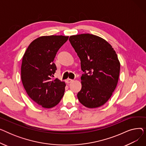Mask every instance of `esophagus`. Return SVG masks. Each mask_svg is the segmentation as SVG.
<instances>
[{
    "label": "esophagus",
    "instance_id": "esophagus-1",
    "mask_svg": "<svg viewBox=\"0 0 146 146\" xmlns=\"http://www.w3.org/2000/svg\"><path fill=\"white\" fill-rule=\"evenodd\" d=\"M73 81V80H72V79H67L66 80L67 83H70L72 82Z\"/></svg>",
    "mask_w": 146,
    "mask_h": 146
}]
</instances>
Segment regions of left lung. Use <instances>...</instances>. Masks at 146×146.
<instances>
[{"mask_svg":"<svg viewBox=\"0 0 146 146\" xmlns=\"http://www.w3.org/2000/svg\"><path fill=\"white\" fill-rule=\"evenodd\" d=\"M80 60L82 89L78 94L80 102L89 108L104 105L115 89L120 63L112 46L98 36L83 34L69 38Z\"/></svg>","mask_w":146,"mask_h":146,"instance_id":"8db88e82","label":"left lung"}]
</instances>
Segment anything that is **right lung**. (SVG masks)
<instances>
[{
  "label": "right lung",
  "instance_id": "1",
  "mask_svg": "<svg viewBox=\"0 0 146 146\" xmlns=\"http://www.w3.org/2000/svg\"><path fill=\"white\" fill-rule=\"evenodd\" d=\"M68 36H43L29 44L22 58L21 80L27 94L39 105L51 108L63 98L66 84L52 80L56 66L54 60Z\"/></svg>",
  "mask_w": 146,
  "mask_h": 146
}]
</instances>
